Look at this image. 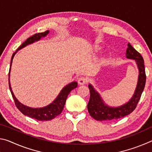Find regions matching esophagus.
<instances>
[{
    "mask_svg": "<svg viewBox=\"0 0 152 152\" xmlns=\"http://www.w3.org/2000/svg\"><path fill=\"white\" fill-rule=\"evenodd\" d=\"M78 82L79 84H80V85H83V84H86V83H88V79L86 78V77H80V78H78Z\"/></svg>",
    "mask_w": 152,
    "mask_h": 152,
    "instance_id": "obj_1",
    "label": "esophagus"
}]
</instances>
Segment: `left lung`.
I'll return each mask as SVG.
<instances>
[{
  "label": "left lung",
  "mask_w": 152,
  "mask_h": 152,
  "mask_svg": "<svg viewBox=\"0 0 152 152\" xmlns=\"http://www.w3.org/2000/svg\"><path fill=\"white\" fill-rule=\"evenodd\" d=\"M126 50V58L135 61L139 69V76L137 87L134 94L127 103L118 107H110L104 103L99 92L95 91L91 84H88L91 92L88 103V110L90 115L97 121H112L125 117L132 113L137 107L141 94L145 88L146 75L145 66L142 56L133 48L129 43Z\"/></svg>",
  "instance_id": "1"
}]
</instances>
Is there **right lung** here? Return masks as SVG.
<instances>
[{"instance_id":"1","label":"right lung","mask_w":152,"mask_h":152,"mask_svg":"<svg viewBox=\"0 0 152 152\" xmlns=\"http://www.w3.org/2000/svg\"><path fill=\"white\" fill-rule=\"evenodd\" d=\"M48 33L49 31H46L43 33H36V34L32 35L31 37L28 38L25 42L22 43L21 45L17 49V51H15V53H13V54L12 56L11 60V67H10L9 73V88L10 91H11L12 98H13L14 99L15 105H16L17 109L23 115L31 118H33V119H35L38 121H50L54 119L56 117H57L58 115H60V113L62 112V110L64 107V105H65L68 95L70 93L71 91H72L73 89L76 88L77 86H78V83H77L76 82H71V83L68 84V85L64 87L63 89L61 90L60 94H58V96L54 101L51 102V104L48 105V106L42 108H31L25 106V105L20 103V102L17 99V98L15 96L13 92L12 91L11 84H10V72H11L12 59H13L15 53H17V51L18 50H19L21 48L25 47L26 45L31 44V43H33V42H36V41H39L42 37H45Z\"/></svg>"}]
</instances>
